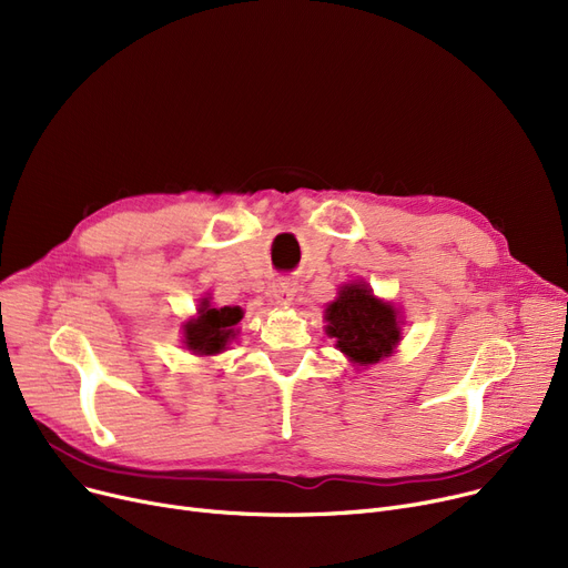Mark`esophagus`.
<instances>
[{
  "label": "esophagus",
  "instance_id": "obj_1",
  "mask_svg": "<svg viewBox=\"0 0 568 568\" xmlns=\"http://www.w3.org/2000/svg\"><path fill=\"white\" fill-rule=\"evenodd\" d=\"M272 294H274V302L278 306H290L294 302V294H296V283L292 281H276L272 285Z\"/></svg>",
  "mask_w": 568,
  "mask_h": 568
}]
</instances>
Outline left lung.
I'll return each mask as SVG.
<instances>
[{"instance_id": "obj_1", "label": "left lung", "mask_w": 568, "mask_h": 568, "mask_svg": "<svg viewBox=\"0 0 568 568\" xmlns=\"http://www.w3.org/2000/svg\"><path fill=\"white\" fill-rule=\"evenodd\" d=\"M326 334L354 366H373L400 343L398 311L373 294L368 283H345L324 311Z\"/></svg>"}]
</instances>
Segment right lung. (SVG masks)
Here are the masks:
<instances>
[{
	"label": "right lung",
	"instance_id": "add662e5",
	"mask_svg": "<svg viewBox=\"0 0 568 568\" xmlns=\"http://www.w3.org/2000/svg\"><path fill=\"white\" fill-rule=\"evenodd\" d=\"M242 320V308L223 306L214 308L212 302H200L197 315L184 322V345L197 356H214L227 349L230 341L239 334L236 324Z\"/></svg>",
	"mask_w": 568,
	"mask_h": 568
}]
</instances>
